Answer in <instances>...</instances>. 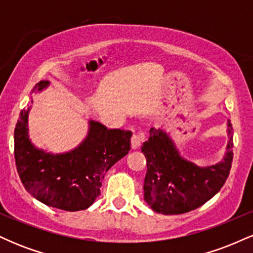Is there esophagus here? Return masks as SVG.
<instances>
[{"label":"esophagus","mask_w":253,"mask_h":253,"mask_svg":"<svg viewBox=\"0 0 253 253\" xmlns=\"http://www.w3.org/2000/svg\"><path fill=\"white\" fill-rule=\"evenodd\" d=\"M141 139H143V134L141 133H134L132 135V139H130V146H132L133 150L138 149L141 144Z\"/></svg>","instance_id":"esophagus-1"}]
</instances>
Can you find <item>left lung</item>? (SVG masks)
Here are the masks:
<instances>
[{
	"mask_svg": "<svg viewBox=\"0 0 253 253\" xmlns=\"http://www.w3.org/2000/svg\"><path fill=\"white\" fill-rule=\"evenodd\" d=\"M228 124L227 151L220 163L200 168L179 156L167 133L151 128L150 136L141 145L146 157L147 171L144 179V199L157 213L183 214L201 207L222 188L233 159V139Z\"/></svg>",
	"mask_w": 253,
	"mask_h": 253,
	"instance_id": "8db88e82",
	"label": "left lung"
}]
</instances>
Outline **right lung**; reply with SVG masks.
Wrapping results in <instances>:
<instances>
[{"mask_svg":"<svg viewBox=\"0 0 253 253\" xmlns=\"http://www.w3.org/2000/svg\"><path fill=\"white\" fill-rule=\"evenodd\" d=\"M40 81L33 91L47 85ZM28 110L20 112L14 130L17 173L26 190L46 206L62 211L86 210L101 194L104 175L130 150V130L108 129L90 121L89 134L77 149L51 155L32 145L27 133Z\"/></svg>","mask_w":253,"mask_h":253,"instance_id":"right-lung-1","label":"right lung"}]
</instances>
